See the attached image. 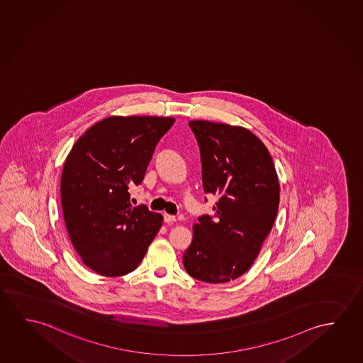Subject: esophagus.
Listing matches in <instances>:
<instances>
[{
  "instance_id": "esophagus-1",
  "label": "esophagus",
  "mask_w": 363,
  "mask_h": 363,
  "mask_svg": "<svg viewBox=\"0 0 363 363\" xmlns=\"http://www.w3.org/2000/svg\"><path fill=\"white\" fill-rule=\"evenodd\" d=\"M163 220H164V223H176V218L172 215H168V213H163Z\"/></svg>"
}]
</instances>
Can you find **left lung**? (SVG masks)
<instances>
[{"instance_id":"1","label":"left lung","mask_w":363,"mask_h":363,"mask_svg":"<svg viewBox=\"0 0 363 363\" xmlns=\"http://www.w3.org/2000/svg\"><path fill=\"white\" fill-rule=\"evenodd\" d=\"M189 125L200 147L203 191L218 200L215 213L194 225L184 267L195 279L228 283L249 270L272 231L279 208L278 174L268 148L250 130L208 121Z\"/></svg>"}]
</instances>
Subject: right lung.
Returning a JSON list of instances; mask_svg holds the SVG:
<instances>
[{
    "label": "right lung",
    "mask_w": 363,
    "mask_h": 363,
    "mask_svg": "<svg viewBox=\"0 0 363 363\" xmlns=\"http://www.w3.org/2000/svg\"><path fill=\"white\" fill-rule=\"evenodd\" d=\"M173 118L109 117L73 145L60 182L67 234L82 262L103 277L133 272L162 226L161 213L132 206L129 187L145 179Z\"/></svg>",
    "instance_id": "right-lung-1"
}]
</instances>
